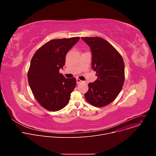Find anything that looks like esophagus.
<instances>
[{
  "instance_id": "esophagus-1",
  "label": "esophagus",
  "mask_w": 156,
  "mask_h": 156,
  "mask_svg": "<svg viewBox=\"0 0 156 156\" xmlns=\"http://www.w3.org/2000/svg\"><path fill=\"white\" fill-rule=\"evenodd\" d=\"M82 82H83V81L80 80L79 78H76V83H77V84H80V83H81Z\"/></svg>"
}]
</instances>
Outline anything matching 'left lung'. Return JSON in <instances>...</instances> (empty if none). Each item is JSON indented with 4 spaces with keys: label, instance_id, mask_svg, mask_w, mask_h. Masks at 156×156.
<instances>
[{
    "label": "left lung",
    "instance_id": "1",
    "mask_svg": "<svg viewBox=\"0 0 156 156\" xmlns=\"http://www.w3.org/2000/svg\"><path fill=\"white\" fill-rule=\"evenodd\" d=\"M92 52V68L98 76L88 84L84 94L91 105L102 107L113 102L122 90L125 81V64L120 53L100 37H82Z\"/></svg>",
    "mask_w": 156,
    "mask_h": 156
}]
</instances>
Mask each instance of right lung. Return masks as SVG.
Listing matches in <instances>:
<instances>
[{
    "label": "right lung",
    "mask_w": 156,
    "mask_h": 156,
    "mask_svg": "<svg viewBox=\"0 0 156 156\" xmlns=\"http://www.w3.org/2000/svg\"><path fill=\"white\" fill-rule=\"evenodd\" d=\"M80 37L52 39L39 48L31 61L28 80L39 104L55 112L67 105L76 84L75 78H66L59 73L65 63L67 52Z\"/></svg>",
    "instance_id": "1"
}]
</instances>
